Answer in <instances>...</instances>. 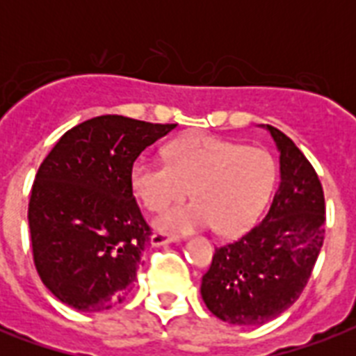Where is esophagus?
<instances>
[{
	"label": "esophagus",
	"instance_id": "obj_1",
	"mask_svg": "<svg viewBox=\"0 0 356 356\" xmlns=\"http://www.w3.org/2000/svg\"><path fill=\"white\" fill-rule=\"evenodd\" d=\"M179 236H173V234H166V233H155L151 234V245H166V243H172V242H177Z\"/></svg>",
	"mask_w": 356,
	"mask_h": 356
}]
</instances>
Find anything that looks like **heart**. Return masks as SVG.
<instances>
[{
    "label": "heart",
    "mask_w": 356,
    "mask_h": 356,
    "mask_svg": "<svg viewBox=\"0 0 356 356\" xmlns=\"http://www.w3.org/2000/svg\"><path fill=\"white\" fill-rule=\"evenodd\" d=\"M168 162L151 156L136 159L131 184L147 211H162L188 194L155 220L168 233H194L212 227L220 234H236L253 225L275 190V156L264 147L192 134L168 145Z\"/></svg>",
    "instance_id": "heart-1"
}]
</instances>
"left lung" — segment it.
Instances as JSON below:
<instances>
[{
  "label": "left lung",
  "instance_id": "left-lung-1",
  "mask_svg": "<svg viewBox=\"0 0 356 356\" xmlns=\"http://www.w3.org/2000/svg\"><path fill=\"white\" fill-rule=\"evenodd\" d=\"M279 149L281 183L270 211L248 233L216 248L203 281L207 309L233 325H262L290 309L323 245L325 197L298 145L266 125Z\"/></svg>",
  "mask_w": 356,
  "mask_h": 356
}]
</instances>
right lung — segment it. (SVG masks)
<instances>
[{
    "label": "right lung",
    "instance_id": "obj_1",
    "mask_svg": "<svg viewBox=\"0 0 356 356\" xmlns=\"http://www.w3.org/2000/svg\"><path fill=\"white\" fill-rule=\"evenodd\" d=\"M175 127L97 116L66 131L44 159L27 220L35 268L58 301L102 312L133 288L151 227L134 200L131 170Z\"/></svg>",
    "mask_w": 356,
    "mask_h": 356
}]
</instances>
